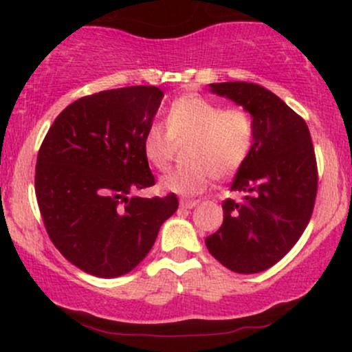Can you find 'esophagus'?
Returning <instances> with one entry per match:
<instances>
[{"mask_svg":"<svg viewBox=\"0 0 352 352\" xmlns=\"http://www.w3.org/2000/svg\"><path fill=\"white\" fill-rule=\"evenodd\" d=\"M199 205V200H187V199H182L180 200V207L182 208H193Z\"/></svg>","mask_w":352,"mask_h":352,"instance_id":"obj_1","label":"esophagus"}]
</instances>
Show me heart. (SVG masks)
<instances>
[{"mask_svg":"<svg viewBox=\"0 0 352 352\" xmlns=\"http://www.w3.org/2000/svg\"><path fill=\"white\" fill-rule=\"evenodd\" d=\"M165 125H148L142 139L145 159L157 170H167L177 145L188 144L185 162L160 180V187L179 195H197L213 177H232L252 152L253 116L243 107L221 109L197 94L175 99L168 107Z\"/></svg>","mask_w":352,"mask_h":352,"instance_id":"1","label":"heart"}]
</instances>
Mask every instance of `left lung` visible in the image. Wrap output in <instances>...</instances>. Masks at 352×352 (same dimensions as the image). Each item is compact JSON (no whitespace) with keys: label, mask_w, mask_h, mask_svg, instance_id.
Returning <instances> with one entry per match:
<instances>
[{"label":"left lung","mask_w":352,"mask_h":352,"mask_svg":"<svg viewBox=\"0 0 352 352\" xmlns=\"http://www.w3.org/2000/svg\"><path fill=\"white\" fill-rule=\"evenodd\" d=\"M213 94L241 106L254 120L248 159L223 201V223L205 245L228 270L260 273L281 260L308 227L318 192V167L302 117L268 89L253 82L210 84Z\"/></svg>","instance_id":"left-lung-1"}]
</instances>
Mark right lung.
<instances>
[{"label": "right lung", "mask_w": 352, "mask_h": 352, "mask_svg": "<svg viewBox=\"0 0 352 352\" xmlns=\"http://www.w3.org/2000/svg\"><path fill=\"white\" fill-rule=\"evenodd\" d=\"M162 98L155 86L80 98L56 117L39 148L34 188L44 227L60 254L92 276L132 272L179 208L175 193L129 199L155 184L142 139Z\"/></svg>", "instance_id": "add662e5"}]
</instances>
